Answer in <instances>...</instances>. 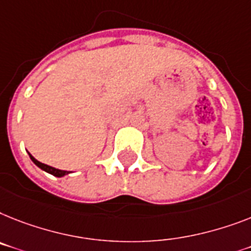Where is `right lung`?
I'll return each mask as SVG.
<instances>
[{"label":"right lung","instance_id":"add662e5","mask_svg":"<svg viewBox=\"0 0 251 251\" xmlns=\"http://www.w3.org/2000/svg\"><path fill=\"white\" fill-rule=\"evenodd\" d=\"M28 154H29V152H28ZM29 158H30V160H32L33 163H34V164L37 165V167L41 168L42 171H45V172H47V173H50V175L55 176V177H64V176L70 175V173H72V172L61 171V169H56V168H53V167H50V165H47V164H43V163H41V161L37 160L36 158H33V156L30 154H29Z\"/></svg>","mask_w":251,"mask_h":251}]
</instances>
